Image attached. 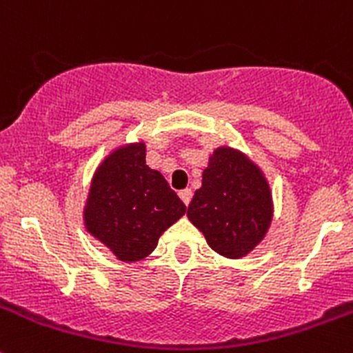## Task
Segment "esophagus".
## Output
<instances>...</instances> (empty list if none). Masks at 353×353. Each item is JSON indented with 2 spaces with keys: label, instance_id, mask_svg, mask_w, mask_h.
Instances as JSON below:
<instances>
[{
  "label": "esophagus",
  "instance_id": "esophagus-1",
  "mask_svg": "<svg viewBox=\"0 0 353 353\" xmlns=\"http://www.w3.org/2000/svg\"><path fill=\"white\" fill-rule=\"evenodd\" d=\"M179 196H181V200L184 201V203L190 205L191 196H193V191H191L190 188H186V190H181V191H179Z\"/></svg>",
  "mask_w": 353,
  "mask_h": 353
}]
</instances>
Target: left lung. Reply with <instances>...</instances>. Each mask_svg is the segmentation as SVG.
<instances>
[{
    "instance_id": "left-lung-1",
    "label": "left lung",
    "mask_w": 353,
    "mask_h": 353,
    "mask_svg": "<svg viewBox=\"0 0 353 353\" xmlns=\"http://www.w3.org/2000/svg\"><path fill=\"white\" fill-rule=\"evenodd\" d=\"M188 217L208 245L229 259L245 256L271 224L269 186L255 165L231 148L215 150Z\"/></svg>"
}]
</instances>
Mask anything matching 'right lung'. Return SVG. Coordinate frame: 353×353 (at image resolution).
Segmentation results:
<instances>
[{"label":"right lung","instance_id":"1","mask_svg":"<svg viewBox=\"0 0 353 353\" xmlns=\"http://www.w3.org/2000/svg\"><path fill=\"white\" fill-rule=\"evenodd\" d=\"M186 212L159 170L146 165L145 145L112 153L94 176L85 207L88 231L124 262L153 252L167 228Z\"/></svg>","mask_w":353,"mask_h":353}]
</instances>
